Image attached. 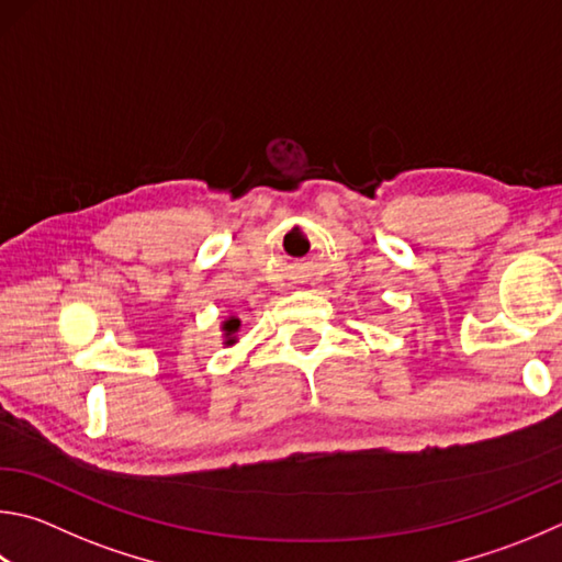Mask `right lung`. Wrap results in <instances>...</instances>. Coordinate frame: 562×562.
Listing matches in <instances>:
<instances>
[{
  "label": "right lung",
  "instance_id": "right-lung-1",
  "mask_svg": "<svg viewBox=\"0 0 562 562\" xmlns=\"http://www.w3.org/2000/svg\"><path fill=\"white\" fill-rule=\"evenodd\" d=\"M238 326H240V319H236V316H231V319L226 322V324H223V331H226V336H228V346L233 344V341H236V339H233V334H236L238 331Z\"/></svg>",
  "mask_w": 562,
  "mask_h": 562
}]
</instances>
